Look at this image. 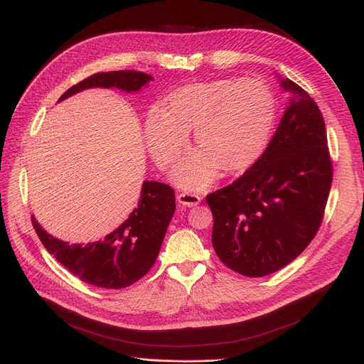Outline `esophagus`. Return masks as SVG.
I'll list each match as a JSON object with an SVG mask.
<instances>
[{
	"label": "esophagus",
	"mask_w": 364,
	"mask_h": 364,
	"mask_svg": "<svg viewBox=\"0 0 364 364\" xmlns=\"http://www.w3.org/2000/svg\"><path fill=\"white\" fill-rule=\"evenodd\" d=\"M178 202L184 206H196L200 203V196L199 195H195V193H188V192H184V193H180L177 196Z\"/></svg>",
	"instance_id": "esophagus-1"
}]
</instances>
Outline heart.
<instances>
[{"instance_id": "heart-1", "label": "heart", "mask_w": 364, "mask_h": 364, "mask_svg": "<svg viewBox=\"0 0 364 364\" xmlns=\"http://www.w3.org/2000/svg\"><path fill=\"white\" fill-rule=\"evenodd\" d=\"M276 118V99L265 82L254 78L195 82L171 92L162 109L146 118V141L156 165L174 162L195 129L199 150L174 169L177 184L202 188L218 168L232 174L261 155Z\"/></svg>"}]
</instances>
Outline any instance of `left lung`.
Here are the masks:
<instances>
[{"instance_id": "1", "label": "left lung", "mask_w": 364, "mask_h": 364, "mask_svg": "<svg viewBox=\"0 0 364 364\" xmlns=\"http://www.w3.org/2000/svg\"><path fill=\"white\" fill-rule=\"evenodd\" d=\"M291 100L269 146L243 176L206 195L218 258L247 277L272 274L317 235L333 168L323 114L310 94L284 78Z\"/></svg>"}]
</instances>
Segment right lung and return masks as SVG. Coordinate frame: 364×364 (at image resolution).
<instances>
[{
    "mask_svg": "<svg viewBox=\"0 0 364 364\" xmlns=\"http://www.w3.org/2000/svg\"><path fill=\"white\" fill-rule=\"evenodd\" d=\"M150 80V75L137 70L94 73L65 91L59 102L91 87L139 91ZM174 213L176 195L172 187L144 181L137 208L103 240L68 245L50 236L33 217L32 225L46 250L73 276L97 288L122 289L140 280L155 264Z\"/></svg>",
    "mask_w": 364,
    "mask_h": 364,
    "instance_id": "1",
    "label": "right lung"
}]
</instances>
